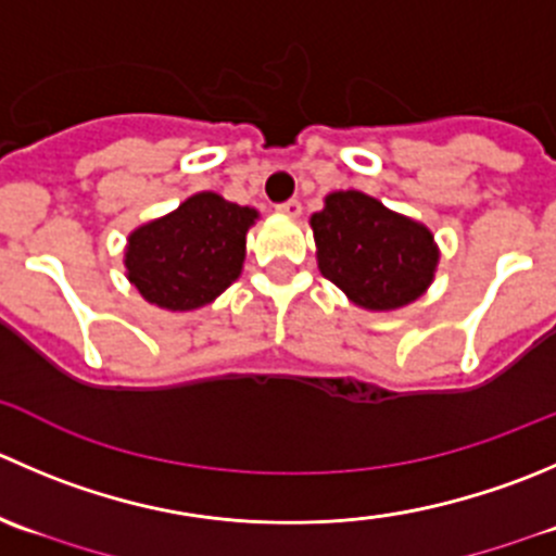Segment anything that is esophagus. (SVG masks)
<instances>
[{
  "instance_id": "1",
  "label": "esophagus",
  "mask_w": 556,
  "mask_h": 556,
  "mask_svg": "<svg viewBox=\"0 0 556 556\" xmlns=\"http://www.w3.org/2000/svg\"><path fill=\"white\" fill-rule=\"evenodd\" d=\"M279 214H285V217H301V203L299 201H285L277 206Z\"/></svg>"
}]
</instances>
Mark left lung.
I'll list each match as a JSON object with an SVG mask.
<instances>
[{"mask_svg": "<svg viewBox=\"0 0 556 556\" xmlns=\"http://www.w3.org/2000/svg\"><path fill=\"white\" fill-rule=\"evenodd\" d=\"M323 277L366 309H396L432 282L438 247L432 233L393 214L364 192H333L312 214Z\"/></svg>", "mask_w": 556, "mask_h": 556, "instance_id": "left-lung-1", "label": "left lung"}]
</instances>
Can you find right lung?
Masks as SVG:
<instances>
[{"instance_id":"obj_1","label":"right lung","mask_w":556,"mask_h":556,"mask_svg":"<svg viewBox=\"0 0 556 556\" xmlns=\"http://www.w3.org/2000/svg\"><path fill=\"white\" fill-rule=\"evenodd\" d=\"M255 217V208L214 192L192 195L174 214L129 236L124 255L129 282L163 309L208 304L241 274L247 230Z\"/></svg>"}]
</instances>
